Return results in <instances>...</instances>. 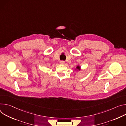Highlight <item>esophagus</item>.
I'll return each mask as SVG.
<instances>
[{"instance_id": "1", "label": "esophagus", "mask_w": 126, "mask_h": 126, "mask_svg": "<svg viewBox=\"0 0 126 126\" xmlns=\"http://www.w3.org/2000/svg\"><path fill=\"white\" fill-rule=\"evenodd\" d=\"M64 63H65V62H64V61H62L60 62V63H61V64H64Z\"/></svg>"}]
</instances>
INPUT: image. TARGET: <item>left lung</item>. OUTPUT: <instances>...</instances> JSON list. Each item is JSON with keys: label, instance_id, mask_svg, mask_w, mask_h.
<instances>
[{"label": "left lung", "instance_id": "8db88e82", "mask_svg": "<svg viewBox=\"0 0 126 126\" xmlns=\"http://www.w3.org/2000/svg\"><path fill=\"white\" fill-rule=\"evenodd\" d=\"M78 69V70H80V67L79 66V65H78L77 66V67H76V69Z\"/></svg>", "mask_w": 126, "mask_h": 126}]
</instances>
